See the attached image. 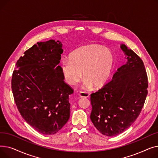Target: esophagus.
Segmentation results:
<instances>
[{
    "label": "esophagus",
    "instance_id": "1",
    "mask_svg": "<svg viewBox=\"0 0 158 158\" xmlns=\"http://www.w3.org/2000/svg\"><path fill=\"white\" fill-rule=\"evenodd\" d=\"M89 96V94L88 93L84 92H81L79 94V97H88Z\"/></svg>",
    "mask_w": 158,
    "mask_h": 158
}]
</instances>
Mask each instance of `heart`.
I'll list each match as a JSON object with an SVG mask.
<instances>
[{"label":"heart","mask_w":158,"mask_h":158,"mask_svg":"<svg viewBox=\"0 0 158 158\" xmlns=\"http://www.w3.org/2000/svg\"><path fill=\"white\" fill-rule=\"evenodd\" d=\"M114 56L110 49L97 44L82 46L70 55V59L61 61V70L68 83L74 85L82 76V88L89 89L93 85L101 87L110 77L114 64Z\"/></svg>","instance_id":"obj_1"}]
</instances>
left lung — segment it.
Returning a JSON list of instances; mask_svg holds the SVG:
<instances>
[{
    "label": "left lung",
    "instance_id": "1",
    "mask_svg": "<svg viewBox=\"0 0 158 158\" xmlns=\"http://www.w3.org/2000/svg\"><path fill=\"white\" fill-rule=\"evenodd\" d=\"M120 48L126 56V64L117 70L112 81L91 94V120L106 136H117L134 123L148 94L143 62L125 44H121Z\"/></svg>",
    "mask_w": 158,
    "mask_h": 158
}]
</instances>
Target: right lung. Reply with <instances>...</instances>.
<instances>
[{
  "instance_id": "right-lung-1",
  "label": "right lung",
  "mask_w": 158,
  "mask_h": 158,
  "mask_svg": "<svg viewBox=\"0 0 158 158\" xmlns=\"http://www.w3.org/2000/svg\"><path fill=\"white\" fill-rule=\"evenodd\" d=\"M59 40L38 42L16 62L11 88L22 117L36 131L54 135L70 118L69 95L59 65L63 52Z\"/></svg>"
}]
</instances>
